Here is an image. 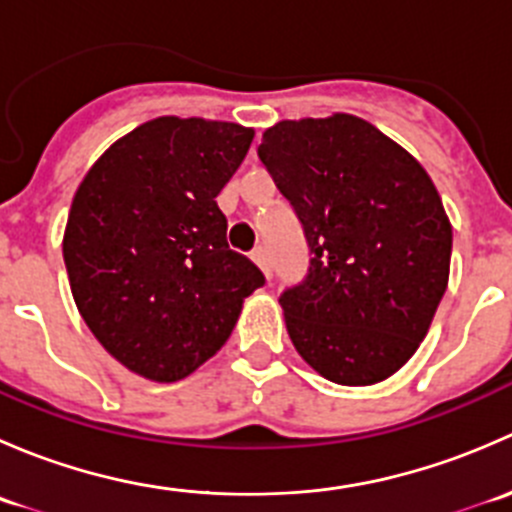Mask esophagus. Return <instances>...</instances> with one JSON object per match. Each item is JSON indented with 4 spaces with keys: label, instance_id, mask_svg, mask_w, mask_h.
<instances>
[{
    "label": "esophagus",
    "instance_id": "1",
    "mask_svg": "<svg viewBox=\"0 0 512 512\" xmlns=\"http://www.w3.org/2000/svg\"><path fill=\"white\" fill-rule=\"evenodd\" d=\"M250 257H252V262H255V265L260 267L262 272H265L267 280H270V275H272V262H270V255H267L265 247H255Z\"/></svg>",
    "mask_w": 512,
    "mask_h": 512
}]
</instances>
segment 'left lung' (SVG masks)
Instances as JSON below:
<instances>
[{"label": "left lung", "instance_id": "1", "mask_svg": "<svg viewBox=\"0 0 512 512\" xmlns=\"http://www.w3.org/2000/svg\"><path fill=\"white\" fill-rule=\"evenodd\" d=\"M260 160L302 220L307 280L280 297L289 339L324 379H389L428 334L453 230L418 160L352 113L280 121Z\"/></svg>", "mask_w": 512, "mask_h": 512}]
</instances>
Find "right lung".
I'll return each instance as SVG.
<instances>
[{"label":"right lung","mask_w":512,"mask_h":512,"mask_svg":"<svg viewBox=\"0 0 512 512\" xmlns=\"http://www.w3.org/2000/svg\"><path fill=\"white\" fill-rule=\"evenodd\" d=\"M252 138L240 123L160 116L118 138L76 188L61 245L71 294L101 347L143 379L193 374L265 285L227 247L215 203Z\"/></svg>","instance_id":"add662e5"}]
</instances>
